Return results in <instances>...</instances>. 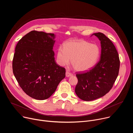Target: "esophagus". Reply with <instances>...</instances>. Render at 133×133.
Listing matches in <instances>:
<instances>
[{"label":"esophagus","instance_id":"34e87169","mask_svg":"<svg viewBox=\"0 0 133 133\" xmlns=\"http://www.w3.org/2000/svg\"><path fill=\"white\" fill-rule=\"evenodd\" d=\"M72 73L70 72H69V71H68V70L66 71V77H68L71 76H72Z\"/></svg>","mask_w":133,"mask_h":133}]
</instances>
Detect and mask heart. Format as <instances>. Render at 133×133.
Returning <instances> with one entry per match:
<instances>
[{
    "label": "heart",
    "mask_w": 133,
    "mask_h": 133,
    "mask_svg": "<svg viewBox=\"0 0 133 133\" xmlns=\"http://www.w3.org/2000/svg\"><path fill=\"white\" fill-rule=\"evenodd\" d=\"M100 55V49L95 44L83 41H70L59 46L57 53V61L61 66L69 64L71 60L74 68L84 71L92 67Z\"/></svg>",
    "instance_id": "b5f03b06"
}]
</instances>
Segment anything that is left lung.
<instances>
[{"instance_id":"8db88e82","label":"left lung","mask_w":133,"mask_h":133,"mask_svg":"<svg viewBox=\"0 0 133 133\" xmlns=\"http://www.w3.org/2000/svg\"><path fill=\"white\" fill-rule=\"evenodd\" d=\"M93 35L101 41V59L91 69L76 75L78 83L75 92L85 101L96 99L108 93L118 76L120 66L118 52L111 41L102 32Z\"/></svg>"}]
</instances>
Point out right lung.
Masks as SVG:
<instances>
[{
	"label": "right lung",
	"mask_w": 133,
	"mask_h": 133,
	"mask_svg": "<svg viewBox=\"0 0 133 133\" xmlns=\"http://www.w3.org/2000/svg\"><path fill=\"white\" fill-rule=\"evenodd\" d=\"M55 37L54 34L32 30L15 48L13 73L23 91L36 99L48 98L65 77V68L55 61Z\"/></svg>",
	"instance_id": "add662e5"
}]
</instances>
